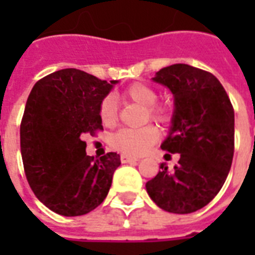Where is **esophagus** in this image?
I'll use <instances>...</instances> for the list:
<instances>
[{
	"label": "esophagus",
	"instance_id": "esophagus-1",
	"mask_svg": "<svg viewBox=\"0 0 255 255\" xmlns=\"http://www.w3.org/2000/svg\"><path fill=\"white\" fill-rule=\"evenodd\" d=\"M120 160H122V163H135L139 159H136V157H132V156L128 155H122L120 156Z\"/></svg>",
	"mask_w": 255,
	"mask_h": 255
}]
</instances>
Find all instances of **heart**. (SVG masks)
<instances>
[{
    "instance_id": "1",
    "label": "heart",
    "mask_w": 255,
    "mask_h": 255,
    "mask_svg": "<svg viewBox=\"0 0 255 255\" xmlns=\"http://www.w3.org/2000/svg\"><path fill=\"white\" fill-rule=\"evenodd\" d=\"M124 99L145 107V118L155 123H168L172 119V107L165 102H156L157 92L145 83H132L123 91ZM99 118L104 126H114L118 119V107L112 96H106L99 104ZM159 139V132L153 126L140 128H122L111 137L112 147L128 156L145 153Z\"/></svg>"
}]
</instances>
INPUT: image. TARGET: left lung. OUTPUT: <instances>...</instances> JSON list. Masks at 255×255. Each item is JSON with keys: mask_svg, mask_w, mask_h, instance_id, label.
<instances>
[{"mask_svg": "<svg viewBox=\"0 0 255 255\" xmlns=\"http://www.w3.org/2000/svg\"><path fill=\"white\" fill-rule=\"evenodd\" d=\"M153 81L174 95L172 128L161 149L180 153L173 170L145 184L156 205L186 214L208 205L229 174L234 155V108L225 88L205 70L177 63L156 73Z\"/></svg>", "mask_w": 255, "mask_h": 255, "instance_id": "obj_1", "label": "left lung"}]
</instances>
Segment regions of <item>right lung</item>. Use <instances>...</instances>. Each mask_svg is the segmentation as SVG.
<instances>
[{"instance_id":"add662e5","label":"right lung","mask_w":255,"mask_h":255,"mask_svg":"<svg viewBox=\"0 0 255 255\" xmlns=\"http://www.w3.org/2000/svg\"><path fill=\"white\" fill-rule=\"evenodd\" d=\"M116 81L77 69L46 75L34 85L21 120V155L26 178L39 201L73 217L107 197L120 156L86 155L83 136L103 129L99 104Z\"/></svg>"}]
</instances>
